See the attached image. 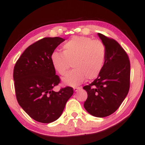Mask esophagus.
<instances>
[{
  "label": "esophagus",
  "mask_w": 145,
  "mask_h": 145,
  "mask_svg": "<svg viewBox=\"0 0 145 145\" xmlns=\"http://www.w3.org/2000/svg\"><path fill=\"white\" fill-rule=\"evenodd\" d=\"M73 89H74V91L75 92H76V91H78V90L82 89V88L81 87H74V88H73Z\"/></svg>",
  "instance_id": "34e87169"
}]
</instances>
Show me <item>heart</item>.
<instances>
[{
  "instance_id": "1",
  "label": "heart",
  "mask_w": 145,
  "mask_h": 145,
  "mask_svg": "<svg viewBox=\"0 0 145 145\" xmlns=\"http://www.w3.org/2000/svg\"><path fill=\"white\" fill-rule=\"evenodd\" d=\"M63 53L52 54L51 62L54 69L64 75L72 63L73 68L62 79L65 84L75 86L88 78H97L103 68L106 58V48L103 42L85 37L75 36L64 44Z\"/></svg>"
}]
</instances>
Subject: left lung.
<instances>
[{"label":"left lung","mask_w":145,"mask_h":145,"mask_svg":"<svg viewBox=\"0 0 145 145\" xmlns=\"http://www.w3.org/2000/svg\"><path fill=\"white\" fill-rule=\"evenodd\" d=\"M97 35L105 46V61L97 78L83 88L88 93L84 106L92 116L103 118L114 113L128 93L130 63L126 52L116 40Z\"/></svg>","instance_id":"left-lung-1"}]
</instances>
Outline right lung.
I'll list each match as a JSON object with an SVG mask.
<instances>
[{
  "label": "right lung",
  "instance_id": "add662e5",
  "mask_svg": "<svg viewBox=\"0 0 145 145\" xmlns=\"http://www.w3.org/2000/svg\"><path fill=\"white\" fill-rule=\"evenodd\" d=\"M65 40L46 37L29 46L17 61L14 69L16 98L31 118L48 123L57 120L73 94L71 87L54 91L60 80L52 66V54Z\"/></svg>",
  "mask_w": 145,
  "mask_h": 145
}]
</instances>
